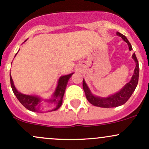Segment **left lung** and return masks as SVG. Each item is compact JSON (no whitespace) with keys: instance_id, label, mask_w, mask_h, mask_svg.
<instances>
[{"instance_id":"obj_1","label":"left lung","mask_w":149,"mask_h":149,"mask_svg":"<svg viewBox=\"0 0 149 149\" xmlns=\"http://www.w3.org/2000/svg\"><path fill=\"white\" fill-rule=\"evenodd\" d=\"M116 34L120 36L125 42L127 43L130 51L132 50L131 43L128 41L126 36L120 34L118 31L116 33ZM132 58L136 63V68L134 71V74L132 77V79L127 84H125V86L120 91L115 93V94L106 97V98L94 96L91 93L87 84L85 82L84 79H83V89L85 92L86 98L90 103H91L93 106L101 107V108H114V107L122 106L128 101V99L132 96L136 86H137L139 76V63L135 53H133Z\"/></svg>"}]
</instances>
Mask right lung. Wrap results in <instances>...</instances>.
<instances>
[{"label":"right lung","mask_w":149,"mask_h":149,"mask_svg":"<svg viewBox=\"0 0 149 149\" xmlns=\"http://www.w3.org/2000/svg\"><path fill=\"white\" fill-rule=\"evenodd\" d=\"M17 53L15 54V56ZM73 74H74V73H71V74H70L64 75V76L61 77L60 79H58V85H57V87L56 88V90H55L54 93H53L52 98H51V99L47 100L48 102H51V103H56V108H54L53 109L51 110V111H49L48 112L56 111V110H58V108L61 106L62 103H63V96H64L65 91L68 80H69V79L71 77V76ZM10 84L13 93H14V94L16 96L18 101L22 103V105H23V106H24L26 109L29 110V111H31L41 112V110H40V105H41L40 104V102L42 101V99L37 96L26 95L19 92V91L16 89L15 86L10 74Z\"/></svg>","instance_id":"add662e5"}]
</instances>
